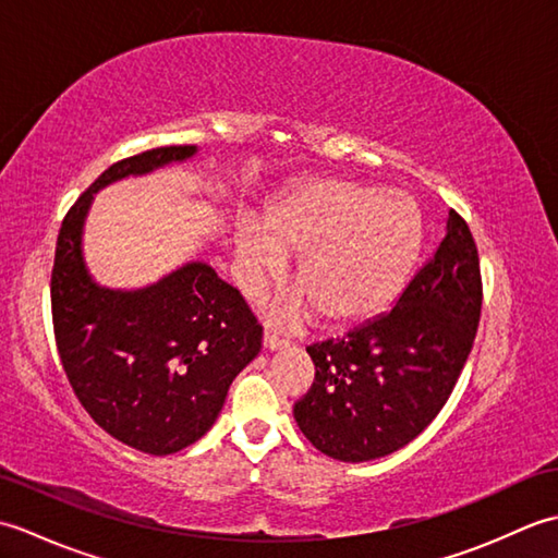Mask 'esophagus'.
Here are the masks:
<instances>
[{
    "label": "esophagus",
    "instance_id": "1",
    "mask_svg": "<svg viewBox=\"0 0 558 558\" xmlns=\"http://www.w3.org/2000/svg\"><path fill=\"white\" fill-rule=\"evenodd\" d=\"M286 345H288L286 338L270 333V330H266V333H264V348H268V350H280V348H286Z\"/></svg>",
    "mask_w": 558,
    "mask_h": 558
}]
</instances>
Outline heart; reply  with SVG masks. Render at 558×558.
Wrapping results in <instances>:
<instances>
[{"instance_id": "heart-1", "label": "heart", "mask_w": 558, "mask_h": 558, "mask_svg": "<svg viewBox=\"0 0 558 558\" xmlns=\"http://www.w3.org/2000/svg\"><path fill=\"white\" fill-rule=\"evenodd\" d=\"M422 248V216L405 194H378L345 180H318L272 206L260 228L244 222L234 240L236 280L258 294L300 254L302 292L272 316L298 324L314 310L326 324H360L381 314L405 288Z\"/></svg>"}]
</instances>
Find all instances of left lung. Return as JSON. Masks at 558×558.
<instances>
[{"label": "left lung", "instance_id": "left-lung-1", "mask_svg": "<svg viewBox=\"0 0 558 558\" xmlns=\"http://www.w3.org/2000/svg\"><path fill=\"white\" fill-rule=\"evenodd\" d=\"M482 272L475 236L450 210L446 236L388 314L306 348L314 384L294 420L322 453L362 462L408 446L453 393L477 336Z\"/></svg>", "mask_w": 558, "mask_h": 558}]
</instances>
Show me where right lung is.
I'll return each instance as SVG.
<instances>
[{"label": "right lung", "mask_w": 558, "mask_h": 558, "mask_svg": "<svg viewBox=\"0 0 558 558\" xmlns=\"http://www.w3.org/2000/svg\"><path fill=\"white\" fill-rule=\"evenodd\" d=\"M194 153L160 146L110 165L69 208L54 248L52 326L69 384L100 429L150 456L177 453L210 429L264 326L206 264L136 292L98 288L83 266L81 230L100 186Z\"/></svg>", "instance_id": "right-lung-1"}]
</instances>
